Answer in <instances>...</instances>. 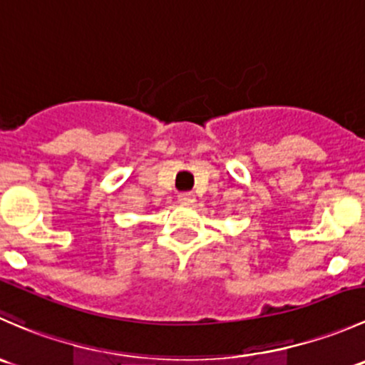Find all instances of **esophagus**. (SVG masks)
Here are the masks:
<instances>
[{
  "mask_svg": "<svg viewBox=\"0 0 365 365\" xmlns=\"http://www.w3.org/2000/svg\"><path fill=\"white\" fill-rule=\"evenodd\" d=\"M179 204L182 205H193L195 204V195L191 193V191H182V193H179Z\"/></svg>",
  "mask_w": 365,
  "mask_h": 365,
  "instance_id": "1",
  "label": "esophagus"
}]
</instances>
